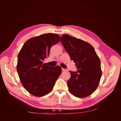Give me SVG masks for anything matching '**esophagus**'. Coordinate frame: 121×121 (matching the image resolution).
<instances>
[{"mask_svg":"<svg viewBox=\"0 0 121 121\" xmlns=\"http://www.w3.org/2000/svg\"><path fill=\"white\" fill-rule=\"evenodd\" d=\"M62 71H66V69H63V68H62Z\"/></svg>","mask_w":121,"mask_h":121,"instance_id":"1","label":"esophagus"}]
</instances>
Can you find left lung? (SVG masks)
I'll list each match as a JSON object with an SVG mask.
<instances>
[{
	"label": "left lung",
	"mask_w": 121,
	"mask_h": 121,
	"mask_svg": "<svg viewBox=\"0 0 121 121\" xmlns=\"http://www.w3.org/2000/svg\"><path fill=\"white\" fill-rule=\"evenodd\" d=\"M61 42L78 69L77 72L70 71L69 91L78 98L90 96L96 91L102 75L101 62L95 49L87 42L68 34L62 35Z\"/></svg>",
	"instance_id": "1"
}]
</instances>
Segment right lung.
I'll list each match as a JSON object with an SVG mask.
<instances>
[{"mask_svg": "<svg viewBox=\"0 0 121 121\" xmlns=\"http://www.w3.org/2000/svg\"><path fill=\"white\" fill-rule=\"evenodd\" d=\"M60 41L57 34H43L30 38L23 46L17 56V72L23 86L31 95L42 97L52 91L62 69L43 63L49 55L51 47Z\"/></svg>", "mask_w": 121, "mask_h": 121, "instance_id": "right-lung-1", "label": "right lung"}]
</instances>
